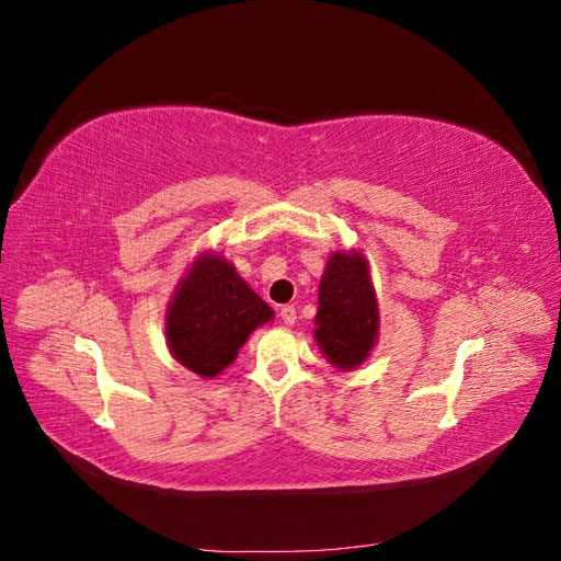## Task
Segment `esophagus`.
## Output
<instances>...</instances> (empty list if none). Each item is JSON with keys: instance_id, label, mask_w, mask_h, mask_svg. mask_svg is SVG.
I'll use <instances>...</instances> for the list:
<instances>
[{"instance_id": "1", "label": "esophagus", "mask_w": 561, "mask_h": 561, "mask_svg": "<svg viewBox=\"0 0 561 561\" xmlns=\"http://www.w3.org/2000/svg\"><path fill=\"white\" fill-rule=\"evenodd\" d=\"M280 320L285 322V325H295L297 309H295V307H283V309H280Z\"/></svg>"}]
</instances>
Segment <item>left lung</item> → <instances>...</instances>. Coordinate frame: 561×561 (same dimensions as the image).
Listing matches in <instances>:
<instances>
[{
	"label": "left lung",
	"mask_w": 561,
	"mask_h": 561,
	"mask_svg": "<svg viewBox=\"0 0 561 561\" xmlns=\"http://www.w3.org/2000/svg\"><path fill=\"white\" fill-rule=\"evenodd\" d=\"M313 336L339 369L360 367L379 339V301L360 250H336L322 271Z\"/></svg>",
	"instance_id": "left-lung-1"
}]
</instances>
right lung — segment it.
Instances as JSON below:
<instances>
[{
    "label": "right lung",
    "mask_w": 561,
    "mask_h": 561,
    "mask_svg": "<svg viewBox=\"0 0 561 561\" xmlns=\"http://www.w3.org/2000/svg\"><path fill=\"white\" fill-rule=\"evenodd\" d=\"M274 320V309L215 250L198 252L165 309V344L201 379H215L236 360L248 336Z\"/></svg>",
    "instance_id": "1"
}]
</instances>
